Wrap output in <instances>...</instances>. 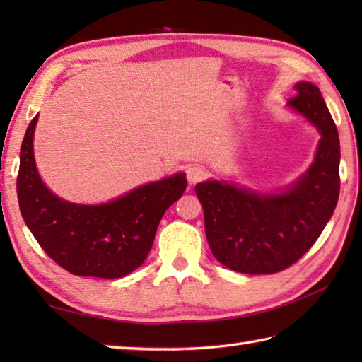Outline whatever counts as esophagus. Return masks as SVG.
Listing matches in <instances>:
<instances>
[{"mask_svg":"<svg viewBox=\"0 0 362 362\" xmlns=\"http://www.w3.org/2000/svg\"><path fill=\"white\" fill-rule=\"evenodd\" d=\"M205 175H206V171L199 165H191L187 169V177H188V182L191 183V185H194V183L201 182Z\"/></svg>","mask_w":362,"mask_h":362,"instance_id":"34e87169","label":"esophagus"}]
</instances>
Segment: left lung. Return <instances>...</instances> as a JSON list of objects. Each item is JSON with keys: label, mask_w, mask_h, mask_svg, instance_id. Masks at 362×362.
<instances>
[{"label": "left lung", "mask_w": 362, "mask_h": 362, "mask_svg": "<svg viewBox=\"0 0 362 362\" xmlns=\"http://www.w3.org/2000/svg\"><path fill=\"white\" fill-rule=\"evenodd\" d=\"M288 107L317 129L316 157L280 193H258L219 180L196 185L206 241L221 264L235 272L275 274L308 252L332 219L339 197V135L320 90L297 82Z\"/></svg>", "instance_id": "obj_1"}]
</instances>
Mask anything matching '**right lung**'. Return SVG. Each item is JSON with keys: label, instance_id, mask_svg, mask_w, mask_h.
Returning <instances> with one entry per match:
<instances>
[{"label": "right lung", "instance_id": "1", "mask_svg": "<svg viewBox=\"0 0 362 362\" xmlns=\"http://www.w3.org/2000/svg\"><path fill=\"white\" fill-rule=\"evenodd\" d=\"M30 121L21 143L17 194L21 216L42 249L65 271L121 279L140 267L165 211L187 189L185 173L146 183L115 201L82 205L64 201L40 179Z\"/></svg>", "mask_w": 362, "mask_h": 362}]
</instances>
